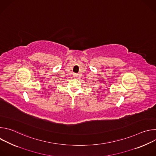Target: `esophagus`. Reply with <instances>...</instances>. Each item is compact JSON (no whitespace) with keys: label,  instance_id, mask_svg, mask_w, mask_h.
I'll list each match as a JSON object with an SVG mask.
<instances>
[{"label":"esophagus","instance_id":"1","mask_svg":"<svg viewBox=\"0 0 156 156\" xmlns=\"http://www.w3.org/2000/svg\"><path fill=\"white\" fill-rule=\"evenodd\" d=\"M77 76H78V74H76V73H74V74H73V76H74V77H76Z\"/></svg>","mask_w":156,"mask_h":156}]
</instances>
